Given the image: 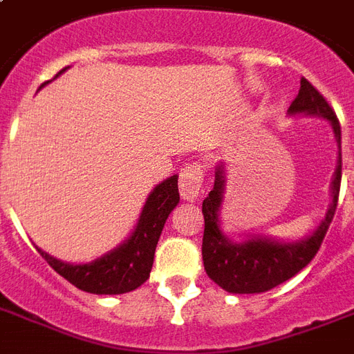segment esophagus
Instances as JSON below:
<instances>
[{"instance_id":"34e87169","label":"esophagus","mask_w":354,"mask_h":354,"mask_svg":"<svg viewBox=\"0 0 354 354\" xmlns=\"http://www.w3.org/2000/svg\"><path fill=\"white\" fill-rule=\"evenodd\" d=\"M202 182H204V169L200 163H189L180 171V193L187 202H194L202 194Z\"/></svg>"}]
</instances>
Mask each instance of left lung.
I'll return each instance as SVG.
<instances>
[{"mask_svg":"<svg viewBox=\"0 0 354 354\" xmlns=\"http://www.w3.org/2000/svg\"><path fill=\"white\" fill-rule=\"evenodd\" d=\"M288 115H310L330 122L338 145V161L330 180V205L316 230L297 241H279L270 236H248L246 241H232L221 226V209L226 193L224 163L215 169V185L202 204L204 268L216 285L232 294H261L285 283L301 272L318 253L324 236L335 216L342 182V130L336 113L324 95L307 79H301L299 93L288 108Z\"/></svg>","mask_w":354,"mask_h":354,"instance_id":"8db88e82","label":"left lung"}]
</instances>
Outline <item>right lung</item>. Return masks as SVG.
I'll return each mask as SVG.
<instances>
[{"label":"right lung","instance_id":"1","mask_svg":"<svg viewBox=\"0 0 354 354\" xmlns=\"http://www.w3.org/2000/svg\"><path fill=\"white\" fill-rule=\"evenodd\" d=\"M68 68H64L58 75H62ZM57 75V77H58ZM55 77V79H57ZM51 80H47L49 84ZM46 84H41L44 88ZM180 202L178 193V174L167 178L150 191L145 202L139 221L128 239L101 255L95 261L84 264H71L58 261L36 246L40 255L46 259L57 274L68 279L71 285L90 294H127L136 290L149 279L154 252L163 232L167 218Z\"/></svg>","mask_w":354,"mask_h":354}]
</instances>
